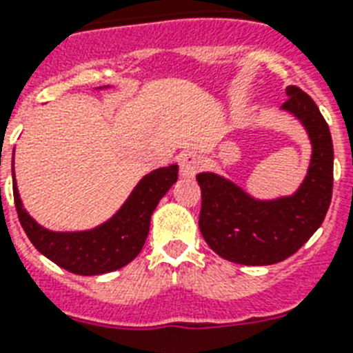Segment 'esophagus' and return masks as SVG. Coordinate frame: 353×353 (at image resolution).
Here are the masks:
<instances>
[{"label": "esophagus", "instance_id": "1", "mask_svg": "<svg viewBox=\"0 0 353 353\" xmlns=\"http://www.w3.org/2000/svg\"><path fill=\"white\" fill-rule=\"evenodd\" d=\"M201 167H203V158H201L199 154L194 152V150H186V152L181 154V158H179V168H181L183 177L195 176Z\"/></svg>", "mask_w": 353, "mask_h": 353}]
</instances>
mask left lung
Wrapping results in <instances>:
<instances>
[{
	"instance_id": "obj_1",
	"label": "left lung",
	"mask_w": 353,
	"mask_h": 353,
	"mask_svg": "<svg viewBox=\"0 0 353 353\" xmlns=\"http://www.w3.org/2000/svg\"><path fill=\"white\" fill-rule=\"evenodd\" d=\"M282 111L300 121L312 145L307 176L291 195L259 199L226 177L201 172L199 230L219 256L242 265H271L309 241L327 215L334 185L332 136L309 94L289 85Z\"/></svg>"
}]
</instances>
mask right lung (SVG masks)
<instances>
[{
    "mask_svg": "<svg viewBox=\"0 0 353 353\" xmlns=\"http://www.w3.org/2000/svg\"><path fill=\"white\" fill-rule=\"evenodd\" d=\"M108 88L109 85L99 90ZM176 181L177 165L145 174L111 219L82 232H53L41 226L23 206L16 176L14 203L21 226L35 250L66 271L94 276L121 269L140 254L149 235L154 210Z\"/></svg>",
    "mask_w": 353,
    "mask_h": 353,
    "instance_id": "1",
    "label": "right lung"
}]
</instances>
